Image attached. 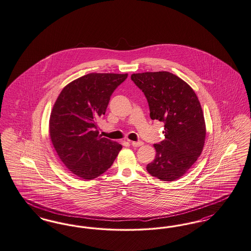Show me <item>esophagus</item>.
Returning a JSON list of instances; mask_svg holds the SVG:
<instances>
[{
	"instance_id": "esophagus-1",
	"label": "esophagus",
	"mask_w": 251,
	"mask_h": 251,
	"mask_svg": "<svg viewBox=\"0 0 251 251\" xmlns=\"http://www.w3.org/2000/svg\"><path fill=\"white\" fill-rule=\"evenodd\" d=\"M143 142H141V141H138V142H135V141H131L130 142V145L132 146V147H141V146H143Z\"/></svg>"
}]
</instances>
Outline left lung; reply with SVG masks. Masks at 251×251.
Instances as JSON below:
<instances>
[{
    "label": "left lung",
    "mask_w": 251,
    "mask_h": 251,
    "mask_svg": "<svg viewBox=\"0 0 251 251\" xmlns=\"http://www.w3.org/2000/svg\"><path fill=\"white\" fill-rule=\"evenodd\" d=\"M130 78L147 97L151 119L164 122L165 139L154 145L156 157L147 170L161 180H176L198 160L204 146L206 128L198 97L169 72L132 74Z\"/></svg>",
    "instance_id": "obj_1"
}]
</instances>
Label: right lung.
Listing matches in <instances>:
<instances>
[{
  "instance_id": "add662e5",
  "label": "right lung",
  "mask_w": 251,
  "mask_h": 251,
  "mask_svg": "<svg viewBox=\"0 0 251 251\" xmlns=\"http://www.w3.org/2000/svg\"><path fill=\"white\" fill-rule=\"evenodd\" d=\"M128 74L91 73L61 90L51 111L50 135L64 166L82 179H93L108 170L122 149L101 137L97 122L105 114L114 90Z\"/></svg>"
}]
</instances>
